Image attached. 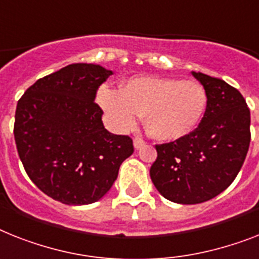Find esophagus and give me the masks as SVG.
<instances>
[{"mask_svg":"<svg viewBox=\"0 0 259 259\" xmlns=\"http://www.w3.org/2000/svg\"><path fill=\"white\" fill-rule=\"evenodd\" d=\"M143 145H145V140H143L142 138H135L134 139V147L136 149L142 148Z\"/></svg>","mask_w":259,"mask_h":259,"instance_id":"34e87169","label":"esophagus"}]
</instances>
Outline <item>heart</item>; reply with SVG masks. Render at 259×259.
<instances>
[{"mask_svg":"<svg viewBox=\"0 0 259 259\" xmlns=\"http://www.w3.org/2000/svg\"><path fill=\"white\" fill-rule=\"evenodd\" d=\"M98 100L116 130H131L139 115H145L147 131L164 142L191 134L206 108V94L200 83L160 76L132 78L120 91L102 86Z\"/></svg>","mask_w":259,"mask_h":259,"instance_id":"heart-1","label":"heart"}]
</instances>
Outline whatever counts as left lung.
I'll list each match as a JSON object with an SVG mask.
<instances>
[{"label": "left lung", "instance_id": "8db88e82", "mask_svg": "<svg viewBox=\"0 0 259 259\" xmlns=\"http://www.w3.org/2000/svg\"><path fill=\"white\" fill-rule=\"evenodd\" d=\"M206 94L198 127L175 142L156 144L149 175L156 189L177 204H200L234 181L250 144V111L237 89L219 78L192 72Z\"/></svg>", "mask_w": 259, "mask_h": 259}]
</instances>
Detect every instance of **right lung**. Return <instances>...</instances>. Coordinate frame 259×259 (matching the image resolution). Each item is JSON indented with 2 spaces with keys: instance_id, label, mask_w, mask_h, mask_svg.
<instances>
[{
  "instance_id": "1",
  "label": "right lung",
  "mask_w": 259,
  "mask_h": 259,
  "mask_svg": "<svg viewBox=\"0 0 259 259\" xmlns=\"http://www.w3.org/2000/svg\"><path fill=\"white\" fill-rule=\"evenodd\" d=\"M110 75L99 65L72 63L38 79L17 103L14 139L23 168L62 204L98 201L134 153L132 139L107 131L94 102Z\"/></svg>"
}]
</instances>
